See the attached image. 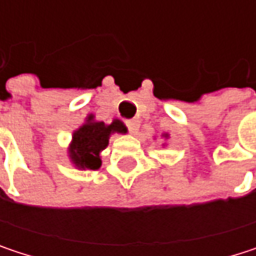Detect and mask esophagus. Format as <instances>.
I'll return each mask as SVG.
<instances>
[{
  "label": "esophagus",
  "mask_w": 256,
  "mask_h": 256,
  "mask_svg": "<svg viewBox=\"0 0 256 256\" xmlns=\"http://www.w3.org/2000/svg\"><path fill=\"white\" fill-rule=\"evenodd\" d=\"M126 126H128L130 133H136L138 128H139V122H138V120H128V122H126Z\"/></svg>",
  "instance_id": "obj_1"
}]
</instances>
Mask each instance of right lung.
Listing matches in <instances>:
<instances>
[{
	"instance_id": "right-lung-1",
	"label": "right lung",
	"mask_w": 256,
	"mask_h": 256,
	"mask_svg": "<svg viewBox=\"0 0 256 256\" xmlns=\"http://www.w3.org/2000/svg\"><path fill=\"white\" fill-rule=\"evenodd\" d=\"M126 133L128 128L120 120H114L111 124L104 122H94L93 116L87 118V123L74 132L72 144L70 148V157L80 169L96 170L100 168V151L106 148L111 133Z\"/></svg>"
}]
</instances>
